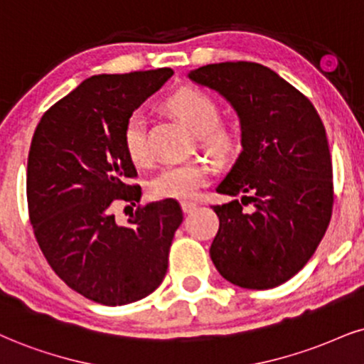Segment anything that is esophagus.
<instances>
[{"label":"esophagus","mask_w":364,"mask_h":364,"mask_svg":"<svg viewBox=\"0 0 364 364\" xmlns=\"http://www.w3.org/2000/svg\"><path fill=\"white\" fill-rule=\"evenodd\" d=\"M182 209H183V213L189 214V213H192V210L197 209V204L196 203H191V200H183Z\"/></svg>","instance_id":"esophagus-1"}]
</instances>
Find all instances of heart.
Here are the masks:
<instances>
[{"label":"heart","instance_id":"1","mask_svg":"<svg viewBox=\"0 0 364 364\" xmlns=\"http://www.w3.org/2000/svg\"><path fill=\"white\" fill-rule=\"evenodd\" d=\"M170 107L196 133L197 141L208 154L224 159L235 151L236 134L230 127L219 123V107L209 94L194 87L182 89L170 100ZM123 143L134 164H150L151 148L143 111L136 109L129 114L123 129ZM209 178L210 167L203 160L170 164L148 181V192L155 199H192L208 186Z\"/></svg>","mask_w":364,"mask_h":364}]
</instances>
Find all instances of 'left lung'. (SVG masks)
Masks as SVG:
<instances>
[{
	"label": "left lung",
	"mask_w": 364,
	"mask_h": 364,
	"mask_svg": "<svg viewBox=\"0 0 364 364\" xmlns=\"http://www.w3.org/2000/svg\"><path fill=\"white\" fill-rule=\"evenodd\" d=\"M237 111L241 145L216 192L243 196L210 205L219 230L210 259L228 282L273 289L306 267L333 216V161L316 107L257 62H221L189 74ZM253 203L251 213L242 205Z\"/></svg>",
	"instance_id": "obj_1"
}]
</instances>
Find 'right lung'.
Returning <instances> with one entry per match:
<instances>
[{
  "label": "right lung",
  "mask_w": 364,
  "mask_h": 364,
  "mask_svg": "<svg viewBox=\"0 0 364 364\" xmlns=\"http://www.w3.org/2000/svg\"><path fill=\"white\" fill-rule=\"evenodd\" d=\"M172 74L164 67L92 75L45 111L31 138L26 200L35 240L60 280L102 306L159 289L183 219L175 199L138 204L124 226L113 214L141 197L124 124Z\"/></svg>",
  "instance_id": "1"
}]
</instances>
